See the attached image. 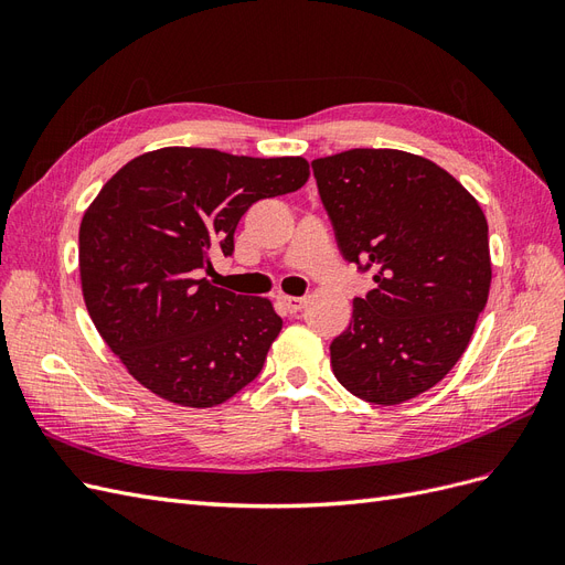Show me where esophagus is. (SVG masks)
Here are the masks:
<instances>
[{
    "mask_svg": "<svg viewBox=\"0 0 565 565\" xmlns=\"http://www.w3.org/2000/svg\"><path fill=\"white\" fill-rule=\"evenodd\" d=\"M278 299H280V303L285 306V309H287L289 313H297V311H301V309H303V303H306V299H303V297H287V295H280Z\"/></svg>",
    "mask_w": 565,
    "mask_h": 565,
    "instance_id": "34e87169",
    "label": "esophagus"
}]
</instances>
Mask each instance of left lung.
Returning <instances> with one entry per match:
<instances>
[{
  "mask_svg": "<svg viewBox=\"0 0 565 565\" xmlns=\"http://www.w3.org/2000/svg\"><path fill=\"white\" fill-rule=\"evenodd\" d=\"M311 167L341 254L374 273L330 344L334 377L374 405L415 398L455 367L486 309V214L446 169L403 150L353 148Z\"/></svg>",
  "mask_w": 565,
  "mask_h": 565,
  "instance_id": "obj_1",
  "label": "left lung"
}]
</instances>
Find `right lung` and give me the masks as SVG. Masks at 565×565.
I'll return each mask as SVG.
<instances>
[{
    "instance_id": "obj_1",
    "label": "right lung",
    "mask_w": 565,
    "mask_h": 565,
    "mask_svg": "<svg viewBox=\"0 0 565 565\" xmlns=\"http://www.w3.org/2000/svg\"><path fill=\"white\" fill-rule=\"evenodd\" d=\"M309 181L303 158L160 148L100 188L79 226L87 311L134 380L185 407H214L259 377L282 330L268 299L214 287L202 270L233 256L256 200Z\"/></svg>"
}]
</instances>
